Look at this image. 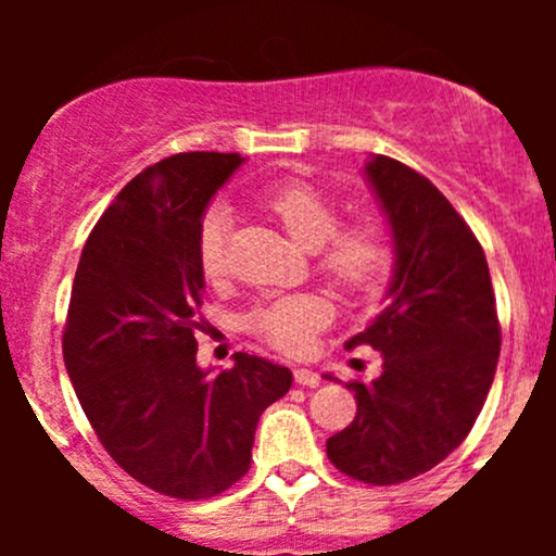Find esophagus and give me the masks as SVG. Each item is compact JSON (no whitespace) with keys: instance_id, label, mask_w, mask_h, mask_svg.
Returning a JSON list of instances; mask_svg holds the SVG:
<instances>
[{"instance_id":"esophagus-1","label":"esophagus","mask_w":556,"mask_h":556,"mask_svg":"<svg viewBox=\"0 0 556 556\" xmlns=\"http://www.w3.org/2000/svg\"><path fill=\"white\" fill-rule=\"evenodd\" d=\"M295 384L300 387H318L321 384V376L311 368H295Z\"/></svg>"}]
</instances>
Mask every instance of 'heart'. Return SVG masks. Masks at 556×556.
I'll return each instance as SVG.
<instances>
[{
    "instance_id": "heart-1",
    "label": "heart",
    "mask_w": 556,
    "mask_h": 556,
    "mask_svg": "<svg viewBox=\"0 0 556 556\" xmlns=\"http://www.w3.org/2000/svg\"><path fill=\"white\" fill-rule=\"evenodd\" d=\"M261 206L282 225L298 245L318 253V266L348 290H361L384 274L392 258L389 232L376 216H361L337 227L340 206L329 193L305 180H285L261 193ZM229 212L214 203L198 222L195 251L201 271L208 279L227 269ZM329 321L327 300L314 292H298L253 311L251 329L285 353H303L314 334Z\"/></svg>"
}]
</instances>
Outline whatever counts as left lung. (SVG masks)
<instances>
[{
    "label": "left lung",
    "instance_id": "obj_1",
    "mask_svg": "<svg viewBox=\"0 0 556 556\" xmlns=\"http://www.w3.org/2000/svg\"><path fill=\"white\" fill-rule=\"evenodd\" d=\"M366 180L392 227L394 274L387 308L348 348L379 350L381 374L344 384L358 413L329 437L327 455L355 481L392 486L442 463L473 429L502 329L481 242L437 185L389 156L366 164Z\"/></svg>",
    "mask_w": 556,
    "mask_h": 556
}]
</instances>
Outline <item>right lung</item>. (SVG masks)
<instances>
[{
  "label": "right lung",
  "mask_w": 556,
  "mask_h": 556,
  "mask_svg": "<svg viewBox=\"0 0 556 556\" xmlns=\"http://www.w3.org/2000/svg\"><path fill=\"white\" fill-rule=\"evenodd\" d=\"M242 164L188 151L119 190L83 245L62 353L96 437L127 476L175 500H212L251 468L261 413L292 387L290 368L235 353L208 376L198 222Z\"/></svg>",
  "instance_id": "obj_1"
}]
</instances>
